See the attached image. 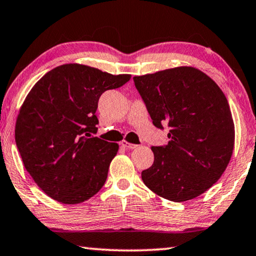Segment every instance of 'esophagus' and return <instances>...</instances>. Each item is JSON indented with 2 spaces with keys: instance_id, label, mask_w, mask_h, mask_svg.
<instances>
[{
  "instance_id": "34e87169",
  "label": "esophagus",
  "mask_w": 256,
  "mask_h": 256,
  "mask_svg": "<svg viewBox=\"0 0 256 256\" xmlns=\"http://www.w3.org/2000/svg\"><path fill=\"white\" fill-rule=\"evenodd\" d=\"M121 146H124V148H127V149H130V150L136 149V148L138 146H136V144H132V143L127 142V140H121Z\"/></svg>"
}]
</instances>
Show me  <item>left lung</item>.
Instances as JSON below:
<instances>
[{"label":"left lung","mask_w":256,"mask_h":256,"mask_svg":"<svg viewBox=\"0 0 256 256\" xmlns=\"http://www.w3.org/2000/svg\"><path fill=\"white\" fill-rule=\"evenodd\" d=\"M154 124H168L170 142L151 146L154 160L142 180L173 202L195 198L217 182L234 149V122L228 99L198 68L176 66L134 77Z\"/></svg>","instance_id":"1"}]
</instances>
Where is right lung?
Returning <instances> with one entry per match:
<instances>
[{"mask_svg":"<svg viewBox=\"0 0 256 256\" xmlns=\"http://www.w3.org/2000/svg\"><path fill=\"white\" fill-rule=\"evenodd\" d=\"M130 77L66 64L48 72L28 92L14 140L26 171L50 198L78 204L102 190L119 144L94 137L98 100Z\"/></svg>","mask_w":256,"mask_h":256,"instance_id":"obj_1","label":"right lung"}]
</instances>
